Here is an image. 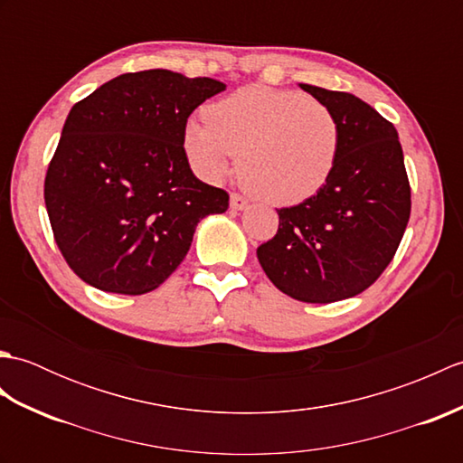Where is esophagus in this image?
<instances>
[{
	"label": "esophagus",
	"instance_id": "1",
	"mask_svg": "<svg viewBox=\"0 0 463 463\" xmlns=\"http://www.w3.org/2000/svg\"><path fill=\"white\" fill-rule=\"evenodd\" d=\"M247 204H249V201L244 199V196H241L239 193H232V194H231V209H232V211L247 209Z\"/></svg>",
	"mask_w": 463,
	"mask_h": 463
}]
</instances>
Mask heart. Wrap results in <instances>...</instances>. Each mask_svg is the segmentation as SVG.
<instances>
[{
    "mask_svg": "<svg viewBox=\"0 0 463 463\" xmlns=\"http://www.w3.org/2000/svg\"><path fill=\"white\" fill-rule=\"evenodd\" d=\"M189 119L183 149L193 171L221 183L239 155L242 181L272 204L312 199L336 169L342 129L326 105L300 91L249 85Z\"/></svg>",
    "mask_w": 463,
    "mask_h": 463,
    "instance_id": "heart-1",
    "label": "heart"
}]
</instances>
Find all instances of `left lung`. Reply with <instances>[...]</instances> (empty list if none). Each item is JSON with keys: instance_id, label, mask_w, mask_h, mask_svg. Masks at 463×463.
<instances>
[{"instance_id": "8db88e82", "label": "left lung", "mask_w": 463, "mask_h": 463, "mask_svg": "<svg viewBox=\"0 0 463 463\" xmlns=\"http://www.w3.org/2000/svg\"><path fill=\"white\" fill-rule=\"evenodd\" d=\"M338 117L340 156L330 181L279 211L257 257L270 282L300 302L356 297L394 259L410 219V183L396 127L352 93L300 83Z\"/></svg>"}]
</instances>
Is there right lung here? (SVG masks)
Returning <instances> with one entry per match:
<instances>
[{
    "label": "right lung",
    "instance_id": "obj_1",
    "mask_svg": "<svg viewBox=\"0 0 463 463\" xmlns=\"http://www.w3.org/2000/svg\"><path fill=\"white\" fill-rule=\"evenodd\" d=\"M226 90L169 69L123 73L75 103L45 176V206L73 272L103 292L145 294L171 277L229 194L193 175L189 115Z\"/></svg>",
    "mask_w": 463,
    "mask_h": 463
}]
</instances>
